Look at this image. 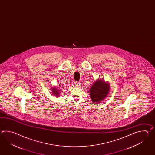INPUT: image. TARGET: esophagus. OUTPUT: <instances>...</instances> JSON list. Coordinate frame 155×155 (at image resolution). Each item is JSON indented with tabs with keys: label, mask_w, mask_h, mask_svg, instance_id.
<instances>
[{
	"label": "esophagus",
	"mask_w": 155,
	"mask_h": 155,
	"mask_svg": "<svg viewBox=\"0 0 155 155\" xmlns=\"http://www.w3.org/2000/svg\"><path fill=\"white\" fill-rule=\"evenodd\" d=\"M75 85L76 86H78V87H80V85H81V83H80V82H79V81H76L75 82Z\"/></svg>",
	"instance_id": "obj_1"
}]
</instances>
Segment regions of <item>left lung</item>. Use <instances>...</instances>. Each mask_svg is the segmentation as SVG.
<instances>
[{"label":"left lung","mask_w":155,"mask_h":155,"mask_svg":"<svg viewBox=\"0 0 155 155\" xmlns=\"http://www.w3.org/2000/svg\"><path fill=\"white\" fill-rule=\"evenodd\" d=\"M110 84L99 79L91 86L90 89V96L94 102H100L105 99L110 91Z\"/></svg>","instance_id":"1"}]
</instances>
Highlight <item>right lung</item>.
Here are the masks:
<instances>
[{
	"label": "right lung",
	"instance_id": "obj_1",
	"mask_svg": "<svg viewBox=\"0 0 155 155\" xmlns=\"http://www.w3.org/2000/svg\"><path fill=\"white\" fill-rule=\"evenodd\" d=\"M58 89L56 88V87H53V89L51 90V91L53 92V95H55V96H58L59 94Z\"/></svg>",
	"mask_w": 155,
	"mask_h": 155
}]
</instances>
